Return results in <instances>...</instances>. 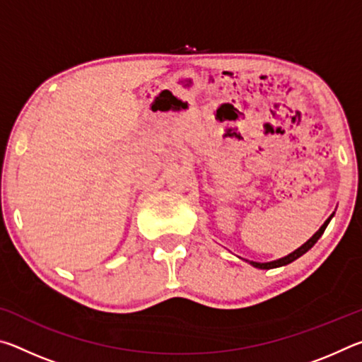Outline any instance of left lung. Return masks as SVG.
Masks as SVG:
<instances>
[{
	"label": "left lung",
	"instance_id": "obj_1",
	"mask_svg": "<svg viewBox=\"0 0 362 362\" xmlns=\"http://www.w3.org/2000/svg\"><path fill=\"white\" fill-rule=\"evenodd\" d=\"M332 217H334V214H330V217L326 220V222H324V223L321 225V228L317 230V231L315 233V235L310 238L308 241L303 243L302 246H300L298 249L293 250V252H291L289 255H286V257H281V259L272 260V262H254V260H246V259H243V260H246V262H247V263H250V265H252L254 268H259V269H272V268H278V267L289 265V263H292L293 260H297L298 257H302L303 254L308 252V250L315 246V244L317 243V240H320V238L322 236L324 230L327 228V225H329L330 220H332ZM240 259H241V257H240Z\"/></svg>",
	"mask_w": 362,
	"mask_h": 362
}]
</instances>
